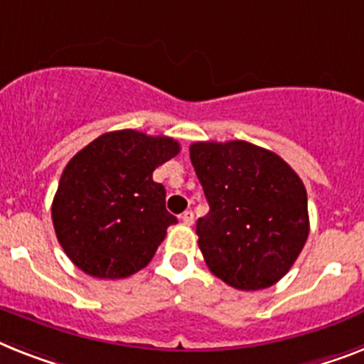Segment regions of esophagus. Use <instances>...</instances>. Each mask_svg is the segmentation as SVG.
Here are the masks:
<instances>
[{"mask_svg":"<svg viewBox=\"0 0 364 364\" xmlns=\"http://www.w3.org/2000/svg\"><path fill=\"white\" fill-rule=\"evenodd\" d=\"M180 221H182V223L184 225H193V212H191V210H186L184 214L180 215Z\"/></svg>","mask_w":364,"mask_h":364,"instance_id":"obj_1","label":"esophagus"}]
</instances>
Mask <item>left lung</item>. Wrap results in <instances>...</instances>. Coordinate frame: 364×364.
Instances as JSON below:
<instances>
[{
  "instance_id": "left-lung-1",
  "label": "left lung",
  "mask_w": 364,
  "mask_h": 364,
  "mask_svg": "<svg viewBox=\"0 0 364 364\" xmlns=\"http://www.w3.org/2000/svg\"><path fill=\"white\" fill-rule=\"evenodd\" d=\"M189 158L210 204L197 221L210 272L238 290L277 283L309 236L301 178L275 152L247 141H199Z\"/></svg>"
}]
</instances>
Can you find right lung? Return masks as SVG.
Instances as JSON below:
<instances>
[{"mask_svg":"<svg viewBox=\"0 0 364 364\" xmlns=\"http://www.w3.org/2000/svg\"><path fill=\"white\" fill-rule=\"evenodd\" d=\"M180 152L178 141L137 130L96 137L63 171L53 197L57 240L81 272L124 279L152 260L167 227L165 188L152 180L156 167Z\"/></svg>","mask_w":364,"mask_h":364,"instance_id":"add662e5","label":"right lung"}]
</instances>
